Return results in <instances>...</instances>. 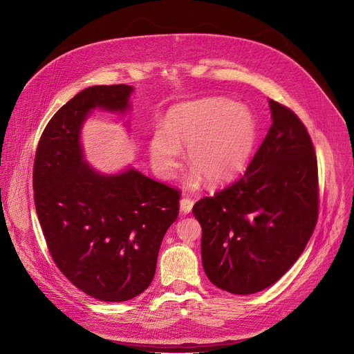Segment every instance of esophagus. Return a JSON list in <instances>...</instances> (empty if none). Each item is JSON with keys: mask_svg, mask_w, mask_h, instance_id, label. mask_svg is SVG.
<instances>
[{"mask_svg": "<svg viewBox=\"0 0 354 354\" xmlns=\"http://www.w3.org/2000/svg\"><path fill=\"white\" fill-rule=\"evenodd\" d=\"M192 206H194L192 199H189V198L180 199V209H181L183 214H189V212L192 210Z\"/></svg>", "mask_w": 354, "mask_h": 354, "instance_id": "obj_1", "label": "esophagus"}]
</instances>
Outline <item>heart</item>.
<instances>
[{
	"label": "heart",
	"mask_w": 354,
	"mask_h": 354,
	"mask_svg": "<svg viewBox=\"0 0 354 354\" xmlns=\"http://www.w3.org/2000/svg\"><path fill=\"white\" fill-rule=\"evenodd\" d=\"M257 140V120L245 104L209 97L174 106L166 125H156L149 139L155 171L170 178L181 148L194 167L187 184L196 187L202 177L212 185L234 180L245 167Z\"/></svg>",
	"instance_id": "heart-1"
}]
</instances>
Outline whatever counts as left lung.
<instances>
[{
  "label": "left lung",
  "instance_id": "8db88e82",
  "mask_svg": "<svg viewBox=\"0 0 354 354\" xmlns=\"http://www.w3.org/2000/svg\"><path fill=\"white\" fill-rule=\"evenodd\" d=\"M272 125L245 173L192 214L202 227L207 279L233 295L261 292L304 251L318 219V169L311 138L288 107L269 100Z\"/></svg>",
  "mask_w": 354,
  "mask_h": 354
}]
</instances>
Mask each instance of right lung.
I'll use <instances>...</instances> for the list:
<instances>
[{
    "label": "right lung",
    "instance_id": "obj_1",
    "mask_svg": "<svg viewBox=\"0 0 354 354\" xmlns=\"http://www.w3.org/2000/svg\"><path fill=\"white\" fill-rule=\"evenodd\" d=\"M133 86H91L65 103L39 140L33 191L48 251L88 296L127 301L147 290L180 192L133 167L104 174L88 165L81 131L93 110L125 114Z\"/></svg>",
    "mask_w": 354,
    "mask_h": 354
}]
</instances>
